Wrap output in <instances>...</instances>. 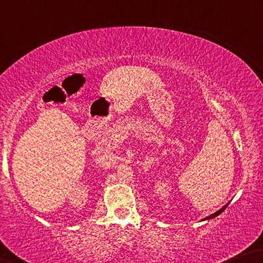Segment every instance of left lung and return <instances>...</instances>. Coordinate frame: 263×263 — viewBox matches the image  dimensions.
Wrapping results in <instances>:
<instances>
[{
	"instance_id": "1",
	"label": "left lung",
	"mask_w": 263,
	"mask_h": 263,
	"mask_svg": "<svg viewBox=\"0 0 263 263\" xmlns=\"http://www.w3.org/2000/svg\"><path fill=\"white\" fill-rule=\"evenodd\" d=\"M229 205V203L228 204H225L224 206H223V208H220L218 211H216V213H214V214H211L210 216H206V217L203 219V220H205V219H211V218H215L216 217V216H218L219 214H222L223 213V211L225 210V208H227V206Z\"/></svg>"
}]
</instances>
